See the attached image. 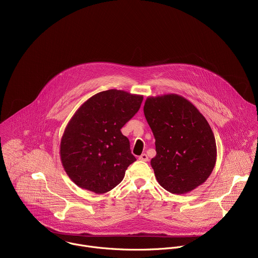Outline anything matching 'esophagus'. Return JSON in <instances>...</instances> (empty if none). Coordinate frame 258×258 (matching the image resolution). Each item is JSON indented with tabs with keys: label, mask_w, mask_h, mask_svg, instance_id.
<instances>
[{
	"label": "esophagus",
	"mask_w": 258,
	"mask_h": 258,
	"mask_svg": "<svg viewBox=\"0 0 258 258\" xmlns=\"http://www.w3.org/2000/svg\"><path fill=\"white\" fill-rule=\"evenodd\" d=\"M138 159H139V160H142V161H148V156H147V154L142 153V154L138 157Z\"/></svg>",
	"instance_id": "esophagus-1"
}]
</instances>
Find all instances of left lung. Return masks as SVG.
Here are the masks:
<instances>
[{"mask_svg": "<svg viewBox=\"0 0 258 258\" xmlns=\"http://www.w3.org/2000/svg\"><path fill=\"white\" fill-rule=\"evenodd\" d=\"M144 115L155 138L150 161L158 183L182 195L203 184L217 159L214 133L200 111L176 94L148 97Z\"/></svg>", "mask_w": 258, "mask_h": 258, "instance_id": "1", "label": "left lung"}]
</instances>
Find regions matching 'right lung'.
<instances>
[{
	"label": "right lung",
	"instance_id": "right-lung-1",
	"mask_svg": "<svg viewBox=\"0 0 258 258\" xmlns=\"http://www.w3.org/2000/svg\"><path fill=\"white\" fill-rule=\"evenodd\" d=\"M143 96L108 90L87 100L67 125L60 159L70 178L80 187L105 194L124 178L136 158L121 128L138 112Z\"/></svg>",
	"mask_w": 258,
	"mask_h": 258
}]
</instances>
